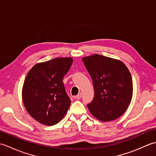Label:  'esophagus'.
I'll use <instances>...</instances> for the list:
<instances>
[{
  "label": "esophagus",
  "mask_w": 156,
  "mask_h": 156,
  "mask_svg": "<svg viewBox=\"0 0 156 156\" xmlns=\"http://www.w3.org/2000/svg\"><path fill=\"white\" fill-rule=\"evenodd\" d=\"M81 97H82V93L80 92V93H79L77 96H76V97H75L76 99H78V100H79V99H80L81 98Z\"/></svg>",
  "instance_id": "esophagus-1"
}]
</instances>
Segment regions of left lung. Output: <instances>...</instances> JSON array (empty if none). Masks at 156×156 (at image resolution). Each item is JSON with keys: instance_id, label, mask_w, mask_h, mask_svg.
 Returning <instances> with one entry per match:
<instances>
[{"instance_id": "left-lung-1", "label": "left lung", "mask_w": 156, "mask_h": 156, "mask_svg": "<svg viewBox=\"0 0 156 156\" xmlns=\"http://www.w3.org/2000/svg\"><path fill=\"white\" fill-rule=\"evenodd\" d=\"M94 89V99L87 105L90 113L102 122L115 120L124 113L133 96L129 69L119 59L99 54L82 58Z\"/></svg>"}]
</instances>
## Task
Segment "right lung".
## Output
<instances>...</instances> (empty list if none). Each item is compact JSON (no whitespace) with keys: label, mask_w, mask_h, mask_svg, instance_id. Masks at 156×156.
Instances as JSON below:
<instances>
[{"label":"right lung","mask_w":156,"mask_h":156,"mask_svg":"<svg viewBox=\"0 0 156 156\" xmlns=\"http://www.w3.org/2000/svg\"><path fill=\"white\" fill-rule=\"evenodd\" d=\"M72 62L69 57L37 63L26 76L22 89L23 104L28 113L43 125H55L68 110L71 101L63 78Z\"/></svg>","instance_id":"1"}]
</instances>
